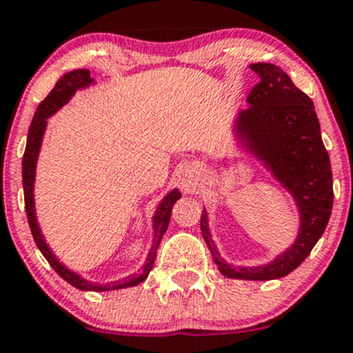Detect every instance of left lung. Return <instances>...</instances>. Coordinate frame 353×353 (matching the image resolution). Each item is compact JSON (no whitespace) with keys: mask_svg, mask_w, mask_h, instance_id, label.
Here are the masks:
<instances>
[{"mask_svg":"<svg viewBox=\"0 0 353 353\" xmlns=\"http://www.w3.org/2000/svg\"><path fill=\"white\" fill-rule=\"evenodd\" d=\"M250 68L260 81L246 98L248 108H239L232 119V141L290 194L299 212V232L269 262L238 265L219 252L205 207L200 228L222 276L271 281L295 271L323 236L333 210V174L312 100L276 65L252 63Z\"/></svg>","mask_w":353,"mask_h":353,"instance_id":"8db88e82","label":"left lung"}]
</instances>
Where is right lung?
I'll return each instance as SVG.
<instances>
[{"mask_svg": "<svg viewBox=\"0 0 353 353\" xmlns=\"http://www.w3.org/2000/svg\"><path fill=\"white\" fill-rule=\"evenodd\" d=\"M91 85H97V81L91 77V72L88 70V68L70 70L58 79V82L54 84L51 93L44 98V101H41L39 103L36 114H34L32 122H30L29 134H27L26 153H23V159H22L23 198H26V212H27V219H29V228L30 231H32L34 241H36L37 248H39V252L43 253L44 259H46L48 262H50L51 268L57 271V274L60 276V278H63L68 285H72L77 290H82V292H114V290L131 288V286L139 285V283H143L146 278H148L150 271L153 269V263H155L157 250H159L160 241H162L163 234H165L167 228H169L170 214H172L174 203H176L183 194H181L179 188H174V190H170L169 193L159 201V205H157L152 217V245H150L148 255H146L145 263L141 265L139 272L129 274L122 279H115V281L98 283V281H91V279L82 278L79 272L72 271V269H68L61 260H58V256L54 255L51 246L48 245V241L44 239L43 231H41V225L39 222H37L36 200H34V184H36L37 159H39L44 132H46V128H48V119H50L51 115L57 114L61 107H65L77 91L88 90V88H91Z\"/></svg>", "mask_w": 353, "mask_h": 353, "instance_id": "obj_1", "label": "right lung"}]
</instances>
